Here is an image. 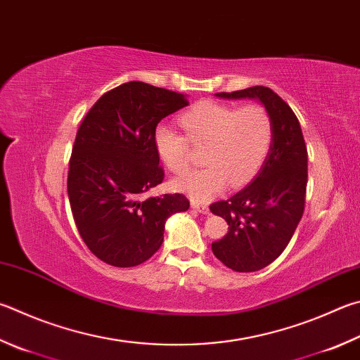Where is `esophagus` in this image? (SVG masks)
<instances>
[{"label": "esophagus", "instance_id": "obj_1", "mask_svg": "<svg viewBox=\"0 0 360 360\" xmlns=\"http://www.w3.org/2000/svg\"><path fill=\"white\" fill-rule=\"evenodd\" d=\"M192 207L197 209L198 212H202V214H209V207L206 205H202V202H198V201H192Z\"/></svg>", "mask_w": 360, "mask_h": 360}]
</instances>
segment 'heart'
I'll return each mask as SVG.
<instances>
[{
    "mask_svg": "<svg viewBox=\"0 0 360 360\" xmlns=\"http://www.w3.org/2000/svg\"><path fill=\"white\" fill-rule=\"evenodd\" d=\"M186 135L162 124L154 132L160 160L174 174L191 165L193 146H206L201 160L206 167L193 169L174 182L178 191L205 201L221 192L230 181L243 186L263 167L274 141L272 116L261 103L239 107L217 101H200L181 115Z\"/></svg>",
    "mask_w": 360,
    "mask_h": 360,
    "instance_id": "obj_1",
    "label": "heart"
}]
</instances>
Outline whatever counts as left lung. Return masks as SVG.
I'll list each match as a JSON object with an SVG mask.
<instances>
[{
    "label": "left lung",
    "instance_id": "8db88e82",
    "mask_svg": "<svg viewBox=\"0 0 360 360\" xmlns=\"http://www.w3.org/2000/svg\"><path fill=\"white\" fill-rule=\"evenodd\" d=\"M228 99L255 97L274 121V141L259 174L243 191L211 205L224 217L228 233L212 243V252L236 272L269 266L290 244L302 219L307 191V146L291 107L267 86L219 93Z\"/></svg>",
    "mask_w": 360,
    "mask_h": 360
}]
</instances>
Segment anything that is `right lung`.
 Masks as SVG:
<instances>
[{"instance_id": "right-lung-1", "label": "right lung", "mask_w": 360, "mask_h": 360, "mask_svg": "<svg viewBox=\"0 0 360 360\" xmlns=\"http://www.w3.org/2000/svg\"><path fill=\"white\" fill-rule=\"evenodd\" d=\"M186 105L184 94L129 82L107 91L83 117L72 146L68 195L83 243L103 263H145L163 243L165 220L191 206L182 193L141 198L165 178L155 127Z\"/></svg>"}]
</instances>
